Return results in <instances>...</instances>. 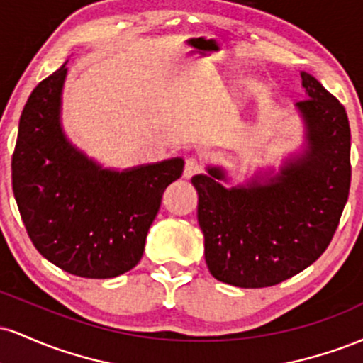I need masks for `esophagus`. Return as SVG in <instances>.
<instances>
[{
	"mask_svg": "<svg viewBox=\"0 0 363 363\" xmlns=\"http://www.w3.org/2000/svg\"><path fill=\"white\" fill-rule=\"evenodd\" d=\"M203 170V164L198 157H189L186 158V164H184V177L191 179L196 174H199Z\"/></svg>",
	"mask_w": 363,
	"mask_h": 363,
	"instance_id": "1",
	"label": "esophagus"
}]
</instances>
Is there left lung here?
Returning <instances> with one entry per match:
<instances>
[{
	"label": "left lung",
	"instance_id": "1",
	"mask_svg": "<svg viewBox=\"0 0 363 363\" xmlns=\"http://www.w3.org/2000/svg\"><path fill=\"white\" fill-rule=\"evenodd\" d=\"M301 77L306 99L295 111L303 143L278 172L227 187V172L208 165V174L191 179L206 266L218 281L240 289L278 285L318 259L338 228L352 181L348 116L312 74Z\"/></svg>",
	"mask_w": 363,
	"mask_h": 363
}]
</instances>
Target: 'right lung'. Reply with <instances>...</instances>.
<instances>
[{
	"instance_id": "obj_1",
	"label": "right lung",
	"mask_w": 363,
	"mask_h": 363,
	"mask_svg": "<svg viewBox=\"0 0 363 363\" xmlns=\"http://www.w3.org/2000/svg\"><path fill=\"white\" fill-rule=\"evenodd\" d=\"M66 62L35 86L20 116L13 194L45 259L77 277L114 278L140 262L162 194L184 160L114 170L74 147L61 124Z\"/></svg>"
}]
</instances>
